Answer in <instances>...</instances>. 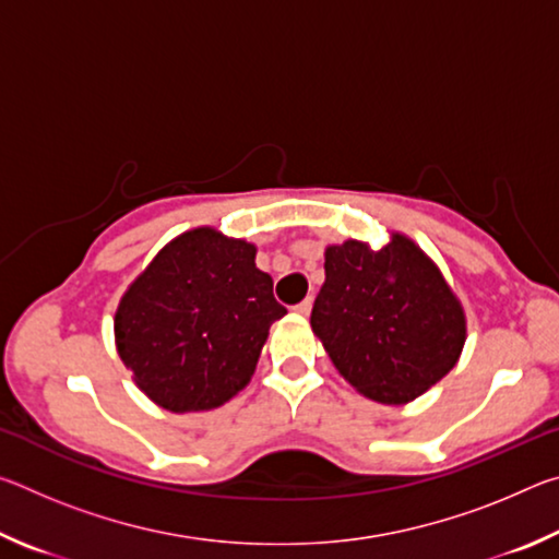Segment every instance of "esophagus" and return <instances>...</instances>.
<instances>
[{
	"mask_svg": "<svg viewBox=\"0 0 559 559\" xmlns=\"http://www.w3.org/2000/svg\"><path fill=\"white\" fill-rule=\"evenodd\" d=\"M310 308H313V298H306V300H300L298 302V306L296 308H293V310H296V313H300V316H308L310 313Z\"/></svg>",
	"mask_w": 559,
	"mask_h": 559,
	"instance_id": "34e87169",
	"label": "esophagus"
}]
</instances>
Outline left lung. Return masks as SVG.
<instances>
[{"mask_svg": "<svg viewBox=\"0 0 559 559\" xmlns=\"http://www.w3.org/2000/svg\"><path fill=\"white\" fill-rule=\"evenodd\" d=\"M313 333L337 372L382 404L412 402L447 377L466 343V316L449 283L412 239L372 251L349 239L325 249Z\"/></svg>", "mask_w": 559, "mask_h": 559, "instance_id": "8db88e82", "label": "left lung"}]
</instances>
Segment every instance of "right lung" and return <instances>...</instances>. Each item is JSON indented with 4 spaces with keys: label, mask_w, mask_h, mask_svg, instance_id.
<instances>
[{
    "label": "right lung",
    "mask_w": 559,
    "mask_h": 559,
    "mask_svg": "<svg viewBox=\"0 0 559 559\" xmlns=\"http://www.w3.org/2000/svg\"><path fill=\"white\" fill-rule=\"evenodd\" d=\"M283 316L271 276L257 269V246L202 226L169 241L132 281L116 313V345L157 406L206 412L249 384Z\"/></svg>",
    "instance_id": "add662e5"
}]
</instances>
